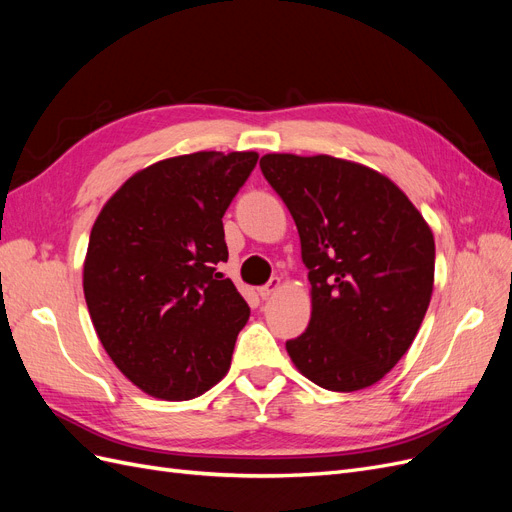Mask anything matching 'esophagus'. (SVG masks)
<instances>
[{
    "label": "esophagus",
    "instance_id": "1",
    "mask_svg": "<svg viewBox=\"0 0 512 512\" xmlns=\"http://www.w3.org/2000/svg\"><path fill=\"white\" fill-rule=\"evenodd\" d=\"M282 288V280L280 277H273V280L267 284V286H262L260 290H258V294L262 299H269V297H273V294Z\"/></svg>",
    "mask_w": 512,
    "mask_h": 512
}]
</instances>
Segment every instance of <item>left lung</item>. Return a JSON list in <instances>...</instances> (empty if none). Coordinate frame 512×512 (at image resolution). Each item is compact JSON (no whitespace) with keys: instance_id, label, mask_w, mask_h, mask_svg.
Masks as SVG:
<instances>
[{"instance_id":"left-lung-1","label":"left lung","mask_w":512,"mask_h":512,"mask_svg":"<svg viewBox=\"0 0 512 512\" xmlns=\"http://www.w3.org/2000/svg\"><path fill=\"white\" fill-rule=\"evenodd\" d=\"M260 168L297 224L312 284V318L286 342L290 359L327 391L367 389L421 329L433 292V232L410 198L369 166L267 153Z\"/></svg>"}]
</instances>
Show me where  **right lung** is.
Listing matches in <instances>:
<instances>
[{"mask_svg": "<svg viewBox=\"0 0 512 512\" xmlns=\"http://www.w3.org/2000/svg\"><path fill=\"white\" fill-rule=\"evenodd\" d=\"M256 151H196L134 173L91 228L83 290L117 369L143 393L194 399L230 367L250 307L218 271L222 218Z\"/></svg>", "mask_w": 512, "mask_h": 512, "instance_id": "obj_1", "label": "right lung"}]
</instances>
